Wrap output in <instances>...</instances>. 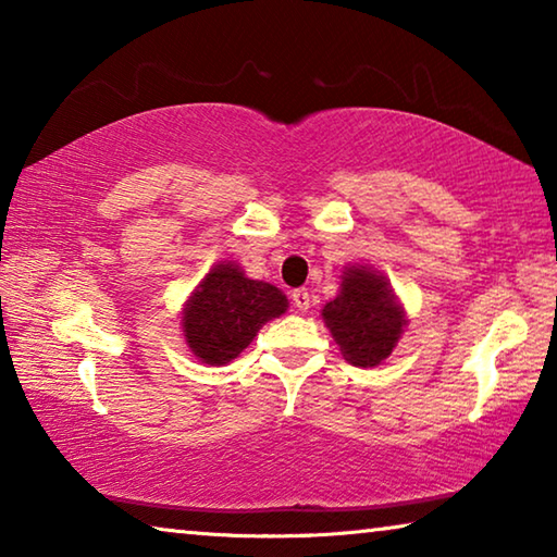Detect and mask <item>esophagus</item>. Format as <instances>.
<instances>
[{
	"mask_svg": "<svg viewBox=\"0 0 557 557\" xmlns=\"http://www.w3.org/2000/svg\"><path fill=\"white\" fill-rule=\"evenodd\" d=\"M292 305H295L299 312H307L309 305H312V299H309V292L307 289L292 292Z\"/></svg>",
	"mask_w": 557,
	"mask_h": 557,
	"instance_id": "esophagus-1",
	"label": "esophagus"
}]
</instances>
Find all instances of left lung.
I'll list each match as a JSON object with an SVG mask.
<instances>
[{"instance_id":"1","label":"left lung","mask_w":557,"mask_h":557,"mask_svg":"<svg viewBox=\"0 0 557 557\" xmlns=\"http://www.w3.org/2000/svg\"><path fill=\"white\" fill-rule=\"evenodd\" d=\"M322 319L338 351L358 369L383 363L408 326V314L388 277L356 262L344 268L338 295L326 301Z\"/></svg>"}]
</instances>
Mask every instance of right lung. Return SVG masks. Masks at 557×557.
Returning a JSON list of instances; mask_svg holds the SVG:
<instances>
[{"label": "right lung", "mask_w": 557, "mask_h": 557, "mask_svg": "<svg viewBox=\"0 0 557 557\" xmlns=\"http://www.w3.org/2000/svg\"><path fill=\"white\" fill-rule=\"evenodd\" d=\"M285 292L250 280L235 260L206 272L182 309L184 342L206 366H225L248 348L262 324L287 312Z\"/></svg>", "instance_id": "right-lung-1"}]
</instances>
